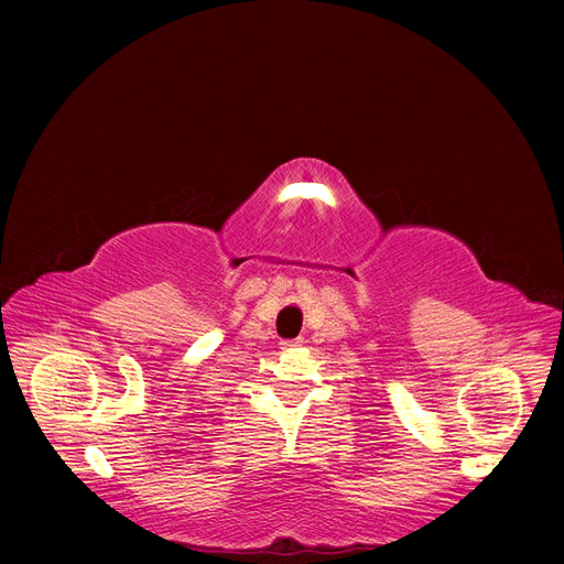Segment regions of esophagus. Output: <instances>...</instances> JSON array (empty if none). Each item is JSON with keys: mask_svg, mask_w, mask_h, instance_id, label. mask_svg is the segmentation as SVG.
<instances>
[{"mask_svg": "<svg viewBox=\"0 0 564 564\" xmlns=\"http://www.w3.org/2000/svg\"><path fill=\"white\" fill-rule=\"evenodd\" d=\"M302 343H304L302 338H294V340H283L281 345H283V347H297V345H302Z\"/></svg>", "mask_w": 564, "mask_h": 564, "instance_id": "obj_1", "label": "esophagus"}]
</instances>
